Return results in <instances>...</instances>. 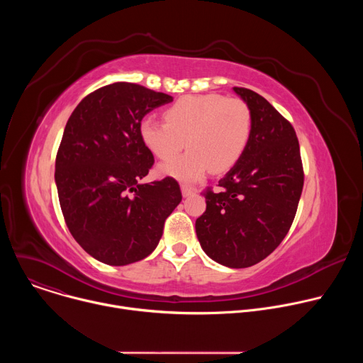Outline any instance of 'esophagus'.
<instances>
[{"instance_id":"34e87169","label":"esophagus","mask_w":363,"mask_h":363,"mask_svg":"<svg viewBox=\"0 0 363 363\" xmlns=\"http://www.w3.org/2000/svg\"><path fill=\"white\" fill-rule=\"evenodd\" d=\"M181 191H182V195L184 196H191V195H195L196 194V189L189 186V185H182L181 186Z\"/></svg>"}]
</instances>
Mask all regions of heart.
I'll return each instance as SVG.
<instances>
[{
  "label": "heart",
  "mask_w": 363,
  "mask_h": 363,
  "mask_svg": "<svg viewBox=\"0 0 363 363\" xmlns=\"http://www.w3.org/2000/svg\"><path fill=\"white\" fill-rule=\"evenodd\" d=\"M165 123L142 121L139 135L146 149L161 161L182 150V157L160 167L162 175L196 181L210 169L221 174L233 168L245 150L251 135L252 115L240 97L221 94H188L164 112Z\"/></svg>",
  "instance_id": "obj_1"
}]
</instances>
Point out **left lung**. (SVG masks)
<instances>
[{
    "instance_id": "8db88e82",
    "label": "left lung",
    "mask_w": 363,
    "mask_h": 363,
    "mask_svg": "<svg viewBox=\"0 0 363 363\" xmlns=\"http://www.w3.org/2000/svg\"><path fill=\"white\" fill-rule=\"evenodd\" d=\"M233 90L251 111V135L241 158L220 179V189L206 188V210L195 230L214 262L244 269L264 260L289 233L304 174L291 123L258 93Z\"/></svg>"
}]
</instances>
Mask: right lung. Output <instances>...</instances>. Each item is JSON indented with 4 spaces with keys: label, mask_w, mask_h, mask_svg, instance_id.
<instances>
[{
    "label": "right lung",
    "mask_w": 363,
    "mask_h": 363,
    "mask_svg": "<svg viewBox=\"0 0 363 363\" xmlns=\"http://www.w3.org/2000/svg\"><path fill=\"white\" fill-rule=\"evenodd\" d=\"M172 96L118 82L87 94L67 121L56 157L62 213L73 238L96 260L126 266L157 248L182 195L167 177L139 184L153 165L139 126Z\"/></svg>",
    "instance_id": "right-lung-1"
}]
</instances>
